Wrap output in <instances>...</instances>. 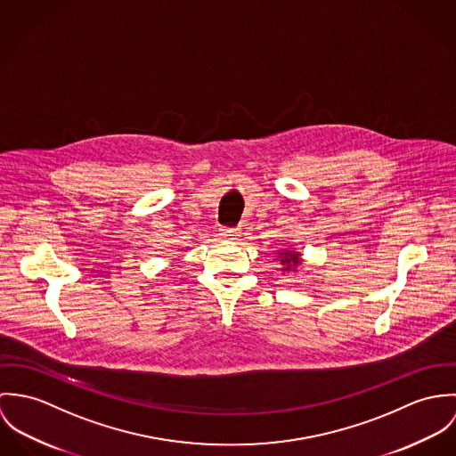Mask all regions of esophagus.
<instances>
[{"mask_svg": "<svg viewBox=\"0 0 456 456\" xmlns=\"http://www.w3.org/2000/svg\"><path fill=\"white\" fill-rule=\"evenodd\" d=\"M220 238L227 240V241H236L240 238V231L238 229H222Z\"/></svg>", "mask_w": 456, "mask_h": 456, "instance_id": "esophagus-1", "label": "esophagus"}]
</instances>
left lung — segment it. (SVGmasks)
Segmentation results:
<instances>
[{
    "mask_svg": "<svg viewBox=\"0 0 456 456\" xmlns=\"http://www.w3.org/2000/svg\"><path fill=\"white\" fill-rule=\"evenodd\" d=\"M276 258L280 260L283 274H294L296 276L303 267V253L296 250V248H281V250L276 252Z\"/></svg>",
    "mask_w": 456,
    "mask_h": 456,
    "instance_id": "obj_1",
    "label": "left lung"
}]
</instances>
